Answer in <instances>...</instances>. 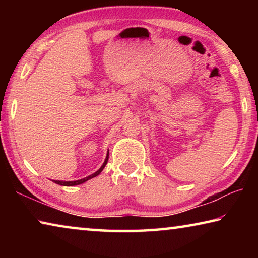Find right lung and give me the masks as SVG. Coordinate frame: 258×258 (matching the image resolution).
<instances>
[{"instance_id": "right-lung-1", "label": "right lung", "mask_w": 258, "mask_h": 258, "mask_svg": "<svg viewBox=\"0 0 258 258\" xmlns=\"http://www.w3.org/2000/svg\"><path fill=\"white\" fill-rule=\"evenodd\" d=\"M108 158H109V151H108V154H107V157H106V160H104V163L102 164V166L101 167H100L97 172L95 173H93V174H91V175H89V176H86V177H84V178H81V180H77V181H55V180H53V182L54 183H56V184H60V185H64V186H73V185H78V184H82V183H84V182H86L87 180H90V178H93V177H95V176H98L100 173H101L102 171H103V168H104V166L107 165V161H108Z\"/></svg>"}]
</instances>
